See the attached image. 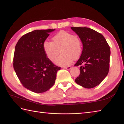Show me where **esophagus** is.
I'll return each instance as SVG.
<instances>
[{
	"label": "esophagus",
	"instance_id": "34e87169",
	"mask_svg": "<svg viewBox=\"0 0 124 124\" xmlns=\"http://www.w3.org/2000/svg\"><path fill=\"white\" fill-rule=\"evenodd\" d=\"M63 68H64V69H66V70H70L71 68V67H70V66H66V67H63Z\"/></svg>",
	"mask_w": 124,
	"mask_h": 124
}]
</instances>
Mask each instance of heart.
<instances>
[{
  "label": "heart",
  "instance_id": "obj_1",
  "mask_svg": "<svg viewBox=\"0 0 124 124\" xmlns=\"http://www.w3.org/2000/svg\"><path fill=\"white\" fill-rule=\"evenodd\" d=\"M52 42L45 40L43 43V49L47 58L53 61L60 52L62 53L55 60L58 65L70 64L73 59L76 60L80 56L82 52V43L77 37L72 33L62 31L53 37Z\"/></svg>",
  "mask_w": 124,
  "mask_h": 124
}]
</instances>
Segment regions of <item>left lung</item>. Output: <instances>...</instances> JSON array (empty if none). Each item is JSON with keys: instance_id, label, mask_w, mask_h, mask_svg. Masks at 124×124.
I'll return each instance as SVG.
<instances>
[{"instance_id": "left-lung-1", "label": "left lung", "mask_w": 124, "mask_h": 124, "mask_svg": "<svg viewBox=\"0 0 124 124\" xmlns=\"http://www.w3.org/2000/svg\"><path fill=\"white\" fill-rule=\"evenodd\" d=\"M83 44L80 58L75 66H80V75L75 82L91 88L100 84L109 71L110 48L102 34L87 27H71Z\"/></svg>"}]
</instances>
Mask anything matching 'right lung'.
I'll return each mask as SVG.
<instances>
[{"mask_svg":"<svg viewBox=\"0 0 124 124\" xmlns=\"http://www.w3.org/2000/svg\"><path fill=\"white\" fill-rule=\"evenodd\" d=\"M54 30L28 33L19 39L15 47V72L23 86L36 93H42L52 87L61 69L47 58L43 49V42Z\"/></svg>","mask_w":124,"mask_h":124,"instance_id":"obj_1","label":"right lung"}]
</instances>
